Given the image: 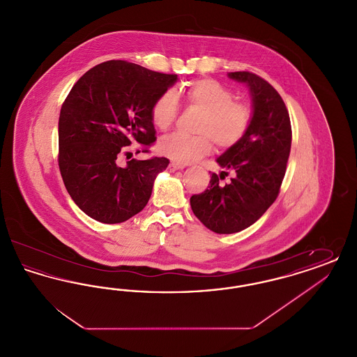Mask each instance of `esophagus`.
I'll return each instance as SVG.
<instances>
[{
  "mask_svg": "<svg viewBox=\"0 0 357 357\" xmlns=\"http://www.w3.org/2000/svg\"><path fill=\"white\" fill-rule=\"evenodd\" d=\"M181 169H183V166H182V165H178V163H175V162H171L170 165H169V167H167V170L170 171V172L181 170Z\"/></svg>",
  "mask_w": 357,
  "mask_h": 357,
  "instance_id": "1",
  "label": "esophagus"
}]
</instances>
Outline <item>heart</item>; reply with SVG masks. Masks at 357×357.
Wrapping results in <instances>:
<instances>
[{"instance_id":"heart-1","label":"heart","mask_w":357,"mask_h":357,"mask_svg":"<svg viewBox=\"0 0 357 357\" xmlns=\"http://www.w3.org/2000/svg\"><path fill=\"white\" fill-rule=\"evenodd\" d=\"M188 107L202 111L197 124L199 135L175 132L159 142V153L179 165H187L211 151V139L221 149L236 146L248 134L253 112L249 104L234 100V93L211 79L195 80L185 89ZM179 114V100L172 91L160 93L151 105L153 124L169 130Z\"/></svg>"}]
</instances>
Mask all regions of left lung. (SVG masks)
<instances>
[{
	"instance_id": "obj_1",
	"label": "left lung",
	"mask_w": 357,
	"mask_h": 357,
	"mask_svg": "<svg viewBox=\"0 0 357 357\" xmlns=\"http://www.w3.org/2000/svg\"><path fill=\"white\" fill-rule=\"evenodd\" d=\"M229 77L250 91L252 124L242 140L217 158L221 174L213 172L204 192L190 198L195 217L218 234L252 226L272 206L285 176L291 144L288 109L272 85L252 72H230ZM229 170L235 176L222 184Z\"/></svg>"
}]
</instances>
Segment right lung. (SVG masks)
<instances>
[{"label": "right lung", "mask_w": 357, "mask_h": 357, "mask_svg": "<svg viewBox=\"0 0 357 357\" xmlns=\"http://www.w3.org/2000/svg\"><path fill=\"white\" fill-rule=\"evenodd\" d=\"M176 80V75L109 60L72 86L59 118V167L70 198L88 217L120 223L149 202L169 159H131L121 166L120 156L131 153L132 143L149 151L156 140L151 105Z\"/></svg>", "instance_id": "1"}]
</instances>
